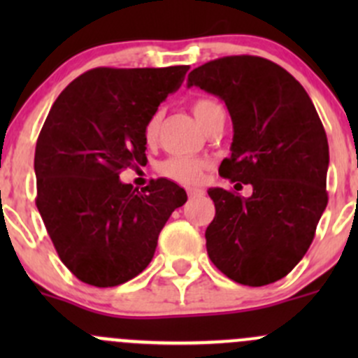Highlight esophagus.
<instances>
[{
  "label": "esophagus",
  "instance_id": "34e87169",
  "mask_svg": "<svg viewBox=\"0 0 358 358\" xmlns=\"http://www.w3.org/2000/svg\"><path fill=\"white\" fill-rule=\"evenodd\" d=\"M187 194H189L190 199H196V197H199V196H202V194H204V190H201V189H187Z\"/></svg>",
  "mask_w": 358,
  "mask_h": 358
}]
</instances>
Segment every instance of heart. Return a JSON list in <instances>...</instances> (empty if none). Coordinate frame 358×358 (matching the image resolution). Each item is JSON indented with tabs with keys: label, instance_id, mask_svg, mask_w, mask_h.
Returning <instances> with one entry per match:
<instances>
[{
	"label": "heart",
	"instance_id": "b5f03b06",
	"mask_svg": "<svg viewBox=\"0 0 358 358\" xmlns=\"http://www.w3.org/2000/svg\"><path fill=\"white\" fill-rule=\"evenodd\" d=\"M190 109L194 112V117L197 119V122L204 129H208V126L215 122L216 119L225 115V110H223V107L216 100L206 99V96L194 100ZM161 112H154L149 117V121L145 122V126H143V138H145L147 143L156 142L159 126H161ZM206 168H208V162L204 159L173 156L161 162L159 171L164 176H168V178L175 180V182L183 183V185H196L202 180Z\"/></svg>",
	"mask_w": 358,
	"mask_h": 358
}]
</instances>
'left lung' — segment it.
<instances>
[{
    "label": "left lung",
    "instance_id": "obj_1",
    "mask_svg": "<svg viewBox=\"0 0 358 358\" xmlns=\"http://www.w3.org/2000/svg\"><path fill=\"white\" fill-rule=\"evenodd\" d=\"M187 86L225 102L234 138L220 175L252 187L251 197L208 190L216 208L206 229L209 259L244 286L275 282L308 251L327 206L329 145L319 114L289 72L262 57L211 60Z\"/></svg>",
    "mask_w": 358,
    "mask_h": 358
}]
</instances>
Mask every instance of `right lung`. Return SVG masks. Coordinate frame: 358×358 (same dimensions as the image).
Segmentation results:
<instances>
[{
	"label": "right lung",
	"mask_w": 358,
	"mask_h": 358,
	"mask_svg": "<svg viewBox=\"0 0 358 358\" xmlns=\"http://www.w3.org/2000/svg\"><path fill=\"white\" fill-rule=\"evenodd\" d=\"M187 71L96 67L50 109L36 143V206L81 282L114 287L143 272L164 223L185 204L187 192L171 180H152L138 192L119 173L147 161L143 126Z\"/></svg>",
	"instance_id": "obj_1"
}]
</instances>
